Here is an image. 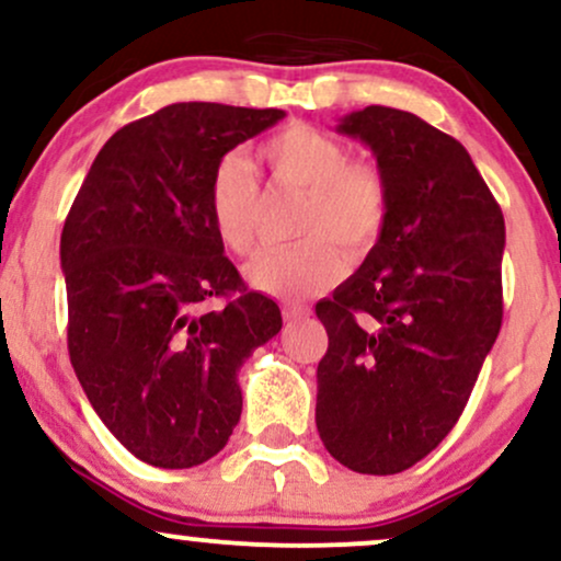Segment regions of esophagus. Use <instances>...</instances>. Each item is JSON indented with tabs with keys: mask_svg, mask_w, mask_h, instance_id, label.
<instances>
[{
	"mask_svg": "<svg viewBox=\"0 0 561 561\" xmlns=\"http://www.w3.org/2000/svg\"><path fill=\"white\" fill-rule=\"evenodd\" d=\"M282 313H285L287 321H300L311 313V308L298 306V302H287V306H282Z\"/></svg>",
	"mask_w": 561,
	"mask_h": 561,
	"instance_id": "obj_1",
	"label": "esophagus"
}]
</instances>
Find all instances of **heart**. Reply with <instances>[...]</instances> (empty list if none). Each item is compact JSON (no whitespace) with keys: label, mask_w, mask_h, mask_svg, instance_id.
Wrapping results in <instances>:
<instances>
[{"label":"heart","mask_w":561,"mask_h":561,"mask_svg":"<svg viewBox=\"0 0 561 561\" xmlns=\"http://www.w3.org/2000/svg\"><path fill=\"white\" fill-rule=\"evenodd\" d=\"M259 160L274 190L302 197L295 234L306 240L285 250H263L248 276L276 298H306L343 279L347 261L364 259L382 240L390 218V184L375 163L351 160L332 134L289 124L259 145ZM261 190L248 160L224 156L205 186L210 227L234 255L255 248ZM340 247L344 249L339 250Z\"/></svg>","instance_id":"heart-1"}]
</instances>
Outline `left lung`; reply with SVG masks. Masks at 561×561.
Here are the masks:
<instances>
[{"label":"left lung","mask_w":561,"mask_h":561,"mask_svg":"<svg viewBox=\"0 0 561 561\" xmlns=\"http://www.w3.org/2000/svg\"><path fill=\"white\" fill-rule=\"evenodd\" d=\"M390 184L382 240L321 300L317 427L362 474L414 467L459 422L499 337L504 216L461 141L369 105L340 118Z\"/></svg>","instance_id":"1"}]
</instances>
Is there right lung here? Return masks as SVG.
I'll return each instance as SVG.
<instances>
[{
    "mask_svg": "<svg viewBox=\"0 0 561 561\" xmlns=\"http://www.w3.org/2000/svg\"><path fill=\"white\" fill-rule=\"evenodd\" d=\"M282 118L176 102L134 121L105 141L62 227L70 364L96 416L152 467H197L227 446L237 371L282 330L205 210L218 160Z\"/></svg>",
    "mask_w": 561,
    "mask_h": 561,
    "instance_id": "right-lung-1",
    "label": "right lung"
}]
</instances>
